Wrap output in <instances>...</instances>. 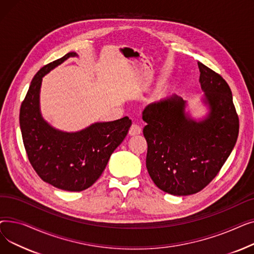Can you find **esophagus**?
<instances>
[{
  "label": "esophagus",
  "instance_id": "obj_1",
  "mask_svg": "<svg viewBox=\"0 0 254 254\" xmlns=\"http://www.w3.org/2000/svg\"><path fill=\"white\" fill-rule=\"evenodd\" d=\"M141 131H142V129L138 125L132 124L129 130H128V135L129 136H137V135L141 134Z\"/></svg>",
  "mask_w": 254,
  "mask_h": 254
}]
</instances>
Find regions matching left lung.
I'll use <instances>...</instances> for the list:
<instances>
[{
	"mask_svg": "<svg viewBox=\"0 0 254 254\" xmlns=\"http://www.w3.org/2000/svg\"><path fill=\"white\" fill-rule=\"evenodd\" d=\"M202 102L208 113L195 120L182 98L171 96L149 104L142 117L148 149L146 168L159 190L173 195L202 190L233 151L239 118L232 90L225 80L197 62Z\"/></svg>",
	"mask_w": 254,
	"mask_h": 254,
	"instance_id": "left-lung-1",
	"label": "left lung"
}]
</instances>
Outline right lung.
I'll use <instances>...</instances> for the list:
<instances>
[{"instance_id":"add662e5","label":"right lung","mask_w":254,"mask_h":254,"mask_svg":"<svg viewBox=\"0 0 254 254\" xmlns=\"http://www.w3.org/2000/svg\"><path fill=\"white\" fill-rule=\"evenodd\" d=\"M69 52L40 70L32 80L21 104L19 125L29 161L43 181L66 191H81L95 183L113 151L127 135L131 120L95 123L74 132L50 126L40 110L42 78L69 58Z\"/></svg>"}]
</instances>
